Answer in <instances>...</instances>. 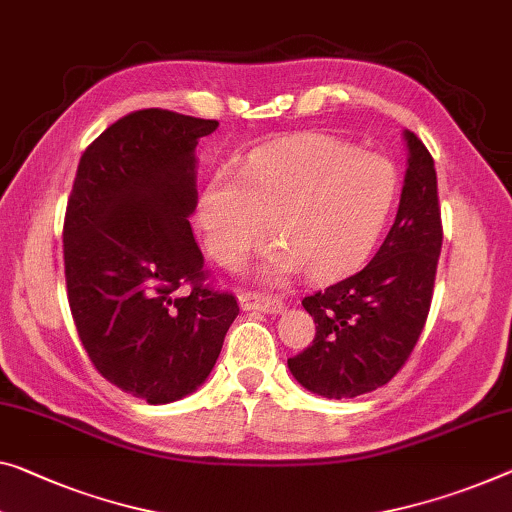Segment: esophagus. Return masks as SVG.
<instances>
[{
	"label": "esophagus",
	"mask_w": 512,
	"mask_h": 512,
	"mask_svg": "<svg viewBox=\"0 0 512 512\" xmlns=\"http://www.w3.org/2000/svg\"><path fill=\"white\" fill-rule=\"evenodd\" d=\"M242 311H261V313H281L283 302L279 297L265 295V293H254V290H242L238 295Z\"/></svg>",
	"instance_id": "34e87169"
}]
</instances>
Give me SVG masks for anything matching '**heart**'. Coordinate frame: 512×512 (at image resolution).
Segmentation results:
<instances>
[{
    "label": "heart",
    "mask_w": 512,
    "mask_h": 512,
    "mask_svg": "<svg viewBox=\"0 0 512 512\" xmlns=\"http://www.w3.org/2000/svg\"><path fill=\"white\" fill-rule=\"evenodd\" d=\"M396 196L398 171L387 157L302 135L254 153L242 169L215 171L196 219L210 256L231 270L270 238L272 222L279 245L258 267L261 279L306 270L313 281H329L364 261Z\"/></svg>",
    "instance_id": "b5f03b06"
}]
</instances>
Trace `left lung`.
<instances>
[{"mask_svg": "<svg viewBox=\"0 0 512 512\" xmlns=\"http://www.w3.org/2000/svg\"><path fill=\"white\" fill-rule=\"evenodd\" d=\"M403 137V194L382 247L364 270L302 300L316 338L288 368L318 396L341 400L384 387L426 325L442 251L437 171L423 141L410 130Z\"/></svg>", "mask_w": 512, "mask_h": 512, "instance_id": "obj_1", "label": "left lung"}]
</instances>
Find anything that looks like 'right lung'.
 <instances>
[{"instance_id":"add662e5","label":"right lung","mask_w":512,"mask_h":512,"mask_svg":"<svg viewBox=\"0 0 512 512\" xmlns=\"http://www.w3.org/2000/svg\"><path fill=\"white\" fill-rule=\"evenodd\" d=\"M217 125L169 109L123 116L84 151L68 199L64 265L77 334L105 380L151 405L206 382L240 313L231 293L203 283L190 226L194 151Z\"/></svg>"}]
</instances>
